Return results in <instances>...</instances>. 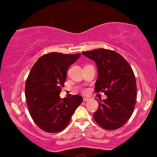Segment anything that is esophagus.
I'll return each instance as SVG.
<instances>
[{
  "label": "esophagus",
  "mask_w": 157,
  "mask_h": 157,
  "mask_svg": "<svg viewBox=\"0 0 157 157\" xmlns=\"http://www.w3.org/2000/svg\"><path fill=\"white\" fill-rule=\"evenodd\" d=\"M83 100H84V102H87V101L90 100V98H84V99H83Z\"/></svg>",
  "instance_id": "esophagus-1"
}]
</instances>
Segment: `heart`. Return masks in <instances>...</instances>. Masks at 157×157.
Here are the masks:
<instances>
[{"label": "heart", "mask_w": 157, "mask_h": 157, "mask_svg": "<svg viewBox=\"0 0 157 157\" xmlns=\"http://www.w3.org/2000/svg\"><path fill=\"white\" fill-rule=\"evenodd\" d=\"M84 93H86V91H84Z\"/></svg>", "instance_id": "1"}]
</instances>
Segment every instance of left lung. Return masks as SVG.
<instances>
[{
	"mask_svg": "<svg viewBox=\"0 0 157 157\" xmlns=\"http://www.w3.org/2000/svg\"><path fill=\"white\" fill-rule=\"evenodd\" d=\"M82 53L96 63L98 78L95 91L107 96L98 100L95 121L107 130L120 128L130 118L136 102V82L132 67L123 56L111 50L99 48Z\"/></svg>",
	"mask_w": 157,
	"mask_h": 157,
	"instance_id": "1",
	"label": "left lung"
}]
</instances>
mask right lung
<instances>
[{
    "mask_svg": "<svg viewBox=\"0 0 157 157\" xmlns=\"http://www.w3.org/2000/svg\"><path fill=\"white\" fill-rule=\"evenodd\" d=\"M80 56L49 52L39 58L26 79V103L30 116L39 128L49 133L65 129L82 97L73 95L61 98L59 94L64 85L69 66Z\"/></svg>",
    "mask_w": 157,
    "mask_h": 157,
    "instance_id": "add662e5",
    "label": "right lung"
}]
</instances>
